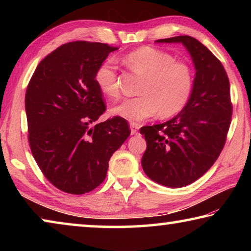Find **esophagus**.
I'll return each instance as SVG.
<instances>
[{"label": "esophagus", "instance_id": "34e87169", "mask_svg": "<svg viewBox=\"0 0 251 251\" xmlns=\"http://www.w3.org/2000/svg\"><path fill=\"white\" fill-rule=\"evenodd\" d=\"M139 129V125L137 123H130V133L131 135H137Z\"/></svg>", "mask_w": 251, "mask_h": 251}]
</instances>
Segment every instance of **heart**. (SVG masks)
<instances>
[{"label":"heart","instance_id":"b5f03b06","mask_svg":"<svg viewBox=\"0 0 251 251\" xmlns=\"http://www.w3.org/2000/svg\"><path fill=\"white\" fill-rule=\"evenodd\" d=\"M127 70L143 77L138 88L141 96L128 99L112 109L131 122H141L157 112L164 118L173 117L184 109L192 96L195 72L188 63L176 61L171 53L155 48H142L124 57ZM100 91L109 99L121 95L116 66L110 61L100 64L95 73Z\"/></svg>","mask_w":251,"mask_h":251}]
</instances>
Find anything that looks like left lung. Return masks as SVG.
<instances>
[{
	"label": "left lung",
	"instance_id": "obj_1",
	"mask_svg": "<svg viewBox=\"0 0 251 251\" xmlns=\"http://www.w3.org/2000/svg\"><path fill=\"white\" fill-rule=\"evenodd\" d=\"M157 42L184 44L197 72L186 107L171 121L141 128L147 143L142 166L160 185L184 187L201 178L223 151L232 115L230 85L222 62L194 37Z\"/></svg>",
	"mask_w": 251,
	"mask_h": 251
}]
</instances>
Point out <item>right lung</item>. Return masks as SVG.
Wrapping results in <instances>:
<instances>
[{
    "mask_svg": "<svg viewBox=\"0 0 251 251\" xmlns=\"http://www.w3.org/2000/svg\"><path fill=\"white\" fill-rule=\"evenodd\" d=\"M116 46L88 41L63 44L42 59L25 94L28 143L50 184L73 195L104 181L108 161L130 134L114 116L95 124L106 110L95 73Z\"/></svg>",
    "mask_w": 251,
    "mask_h": 251,
    "instance_id": "obj_1",
    "label": "right lung"
}]
</instances>
